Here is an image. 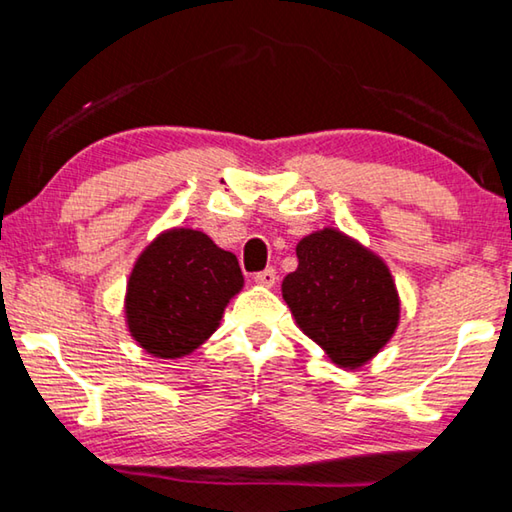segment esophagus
Instances as JSON below:
<instances>
[{
	"label": "esophagus",
	"instance_id": "1",
	"mask_svg": "<svg viewBox=\"0 0 512 512\" xmlns=\"http://www.w3.org/2000/svg\"><path fill=\"white\" fill-rule=\"evenodd\" d=\"M253 280H255V284H259V287H273V284L277 282V275L273 268H266V271H262V273H255Z\"/></svg>",
	"mask_w": 512,
	"mask_h": 512
}]
</instances>
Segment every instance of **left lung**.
<instances>
[{"label":"left lung","instance_id":"obj_1","mask_svg":"<svg viewBox=\"0 0 512 512\" xmlns=\"http://www.w3.org/2000/svg\"><path fill=\"white\" fill-rule=\"evenodd\" d=\"M296 257L298 268L282 280V298L300 332L334 366H366L393 339L402 314L384 257L329 225L302 237Z\"/></svg>","mask_w":512,"mask_h":512}]
</instances>
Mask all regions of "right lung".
<instances>
[{
    "label": "right lung",
    "mask_w": 512,
    "mask_h": 512,
    "mask_svg": "<svg viewBox=\"0 0 512 512\" xmlns=\"http://www.w3.org/2000/svg\"><path fill=\"white\" fill-rule=\"evenodd\" d=\"M244 289L237 257L201 230H162L128 275V334L155 359H183L219 329L228 302Z\"/></svg>",
    "instance_id": "obj_1"
}]
</instances>
